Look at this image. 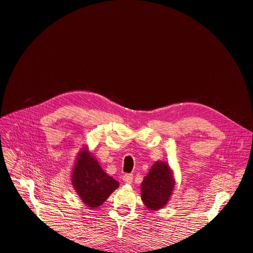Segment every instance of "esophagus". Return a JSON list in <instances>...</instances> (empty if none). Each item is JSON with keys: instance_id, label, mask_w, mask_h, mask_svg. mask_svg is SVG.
Masks as SVG:
<instances>
[{"instance_id": "34e87169", "label": "esophagus", "mask_w": 253, "mask_h": 253, "mask_svg": "<svg viewBox=\"0 0 253 253\" xmlns=\"http://www.w3.org/2000/svg\"><path fill=\"white\" fill-rule=\"evenodd\" d=\"M122 180H124V182L126 183V185H129V183H132V181H133V175L126 174V175H124V177H122Z\"/></svg>"}]
</instances>
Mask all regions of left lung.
Returning <instances> with one entry per match:
<instances>
[{"label":"left lung","instance_id":"8db88e82","mask_svg":"<svg viewBox=\"0 0 253 253\" xmlns=\"http://www.w3.org/2000/svg\"><path fill=\"white\" fill-rule=\"evenodd\" d=\"M175 185V176L169 163L157 160L140 185L143 205L153 211L165 208L173 194Z\"/></svg>","mask_w":253,"mask_h":253}]
</instances>
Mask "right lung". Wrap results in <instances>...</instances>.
Here are the masks:
<instances>
[{
	"mask_svg": "<svg viewBox=\"0 0 253 253\" xmlns=\"http://www.w3.org/2000/svg\"><path fill=\"white\" fill-rule=\"evenodd\" d=\"M71 183L83 204L93 210L100 207L119 187V182L103 171L87 144H82L77 153Z\"/></svg>",
	"mask_w": 253,
	"mask_h": 253,
	"instance_id": "right-lung-1",
	"label": "right lung"
}]
</instances>
